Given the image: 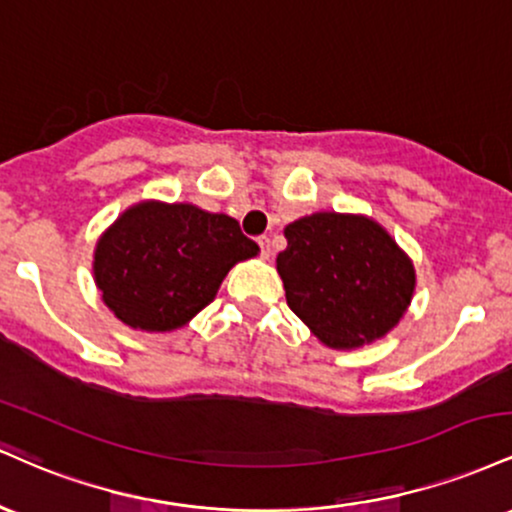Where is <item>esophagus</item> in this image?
<instances>
[{
  "mask_svg": "<svg viewBox=\"0 0 512 512\" xmlns=\"http://www.w3.org/2000/svg\"><path fill=\"white\" fill-rule=\"evenodd\" d=\"M257 243H260V250H262L264 260H269V255H272V240H269L267 236H262L260 240H257Z\"/></svg>",
  "mask_w": 512,
  "mask_h": 512,
  "instance_id": "obj_1",
  "label": "esophagus"
}]
</instances>
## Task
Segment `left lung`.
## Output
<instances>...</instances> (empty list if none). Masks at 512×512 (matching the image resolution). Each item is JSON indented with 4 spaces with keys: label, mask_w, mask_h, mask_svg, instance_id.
Returning a JSON list of instances; mask_svg holds the SVG:
<instances>
[{
    "label": "left lung",
    "mask_w": 512,
    "mask_h": 512,
    "mask_svg": "<svg viewBox=\"0 0 512 512\" xmlns=\"http://www.w3.org/2000/svg\"><path fill=\"white\" fill-rule=\"evenodd\" d=\"M276 272L286 303L322 344L354 349L385 337L414 296V264L380 223L317 211L284 228Z\"/></svg>",
    "instance_id": "left-lung-1"
}]
</instances>
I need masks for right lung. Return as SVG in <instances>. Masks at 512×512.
<instances>
[{
  "label": "right lung",
  "instance_id": "right-lung-1",
  "mask_svg": "<svg viewBox=\"0 0 512 512\" xmlns=\"http://www.w3.org/2000/svg\"><path fill=\"white\" fill-rule=\"evenodd\" d=\"M257 252L231 216L151 199L103 233L93 276L117 320L132 330L173 332L214 301L233 264Z\"/></svg>",
  "mask_w": 512,
  "mask_h": 512
}]
</instances>
